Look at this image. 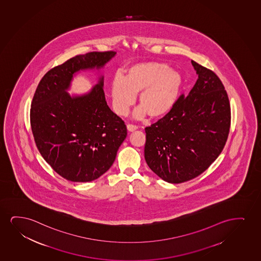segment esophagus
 I'll use <instances>...</instances> for the list:
<instances>
[{
    "label": "esophagus",
    "instance_id": "34e87169",
    "mask_svg": "<svg viewBox=\"0 0 261 261\" xmlns=\"http://www.w3.org/2000/svg\"><path fill=\"white\" fill-rule=\"evenodd\" d=\"M126 128H127V130L130 131V132H133V131L136 130V129H138V126L136 125H133V124H127V125H126Z\"/></svg>",
    "mask_w": 261,
    "mask_h": 261
}]
</instances>
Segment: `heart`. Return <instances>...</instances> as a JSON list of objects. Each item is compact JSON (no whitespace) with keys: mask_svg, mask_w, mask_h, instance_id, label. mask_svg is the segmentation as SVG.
Segmentation results:
<instances>
[{"mask_svg":"<svg viewBox=\"0 0 261 261\" xmlns=\"http://www.w3.org/2000/svg\"><path fill=\"white\" fill-rule=\"evenodd\" d=\"M125 77L116 75L111 86L112 105L117 114L125 115L139 94V108L136 116L147 113L159 119L167 115L176 105L182 91L184 80L169 65L158 62H146L129 66Z\"/></svg>","mask_w":261,"mask_h":261,"instance_id":"heart-1","label":"heart"}]
</instances>
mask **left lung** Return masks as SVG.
Here are the masks:
<instances>
[{
  "instance_id": "8db88e82",
  "label": "left lung",
  "mask_w": 261,
  "mask_h": 261,
  "mask_svg": "<svg viewBox=\"0 0 261 261\" xmlns=\"http://www.w3.org/2000/svg\"><path fill=\"white\" fill-rule=\"evenodd\" d=\"M198 75L190 94L145 128L144 158L149 168L169 183H181L203 173L219 156L229 134L227 91L214 71L191 61Z\"/></svg>"
}]
</instances>
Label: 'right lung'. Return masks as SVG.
<instances>
[{
  "label": "right lung",
  "instance_id": "obj_1",
  "mask_svg": "<svg viewBox=\"0 0 261 261\" xmlns=\"http://www.w3.org/2000/svg\"><path fill=\"white\" fill-rule=\"evenodd\" d=\"M115 55L95 51L70 58L47 71L34 93V141L46 162L68 180L87 182L106 173L127 135L125 122L105 101L103 77L88 94L66 92L75 72L103 67Z\"/></svg>",
  "mask_w": 261,
  "mask_h": 261
}]
</instances>
